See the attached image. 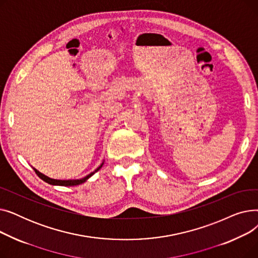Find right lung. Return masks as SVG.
<instances>
[{
	"mask_svg": "<svg viewBox=\"0 0 258 258\" xmlns=\"http://www.w3.org/2000/svg\"><path fill=\"white\" fill-rule=\"evenodd\" d=\"M102 165H103V162L101 163V165H100L99 167H97L96 169H95L93 172L89 173L88 175H86V177L83 178V179H77V180H55V179H51V178L47 177V175L43 174L42 172H39L37 169H35V168H33V169H34L35 173L38 175V177H39L40 179H42L43 181L47 182L48 184H51V185H58V186H76V185H80V184L85 183L89 178L92 177V175H93L95 172H97V171L102 167Z\"/></svg>",
	"mask_w": 258,
	"mask_h": 258,
	"instance_id": "add662e5",
	"label": "right lung"
}]
</instances>
